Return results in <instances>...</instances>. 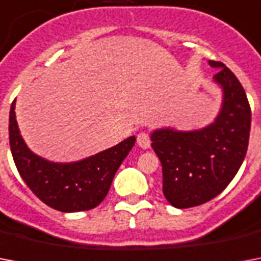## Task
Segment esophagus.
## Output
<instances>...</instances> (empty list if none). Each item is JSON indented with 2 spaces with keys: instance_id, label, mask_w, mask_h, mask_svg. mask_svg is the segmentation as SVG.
<instances>
[{
  "instance_id": "1",
  "label": "esophagus",
  "mask_w": 261,
  "mask_h": 261,
  "mask_svg": "<svg viewBox=\"0 0 261 261\" xmlns=\"http://www.w3.org/2000/svg\"><path fill=\"white\" fill-rule=\"evenodd\" d=\"M137 143H138L142 149H149L151 143L150 135L147 134V133H145V131H143V133H139L138 137H137Z\"/></svg>"
}]
</instances>
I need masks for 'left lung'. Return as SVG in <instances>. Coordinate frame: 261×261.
I'll use <instances>...</instances> for the list:
<instances>
[{"label":"left lung","instance_id":"1","mask_svg":"<svg viewBox=\"0 0 261 261\" xmlns=\"http://www.w3.org/2000/svg\"><path fill=\"white\" fill-rule=\"evenodd\" d=\"M213 77L222 88L218 116L200 130L160 128L151 133V147L163 165V192L176 208H190L219 195L239 172L247 154L251 107L243 85L222 62Z\"/></svg>","mask_w":261,"mask_h":261}]
</instances>
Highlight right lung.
<instances>
[{
	"mask_svg": "<svg viewBox=\"0 0 261 261\" xmlns=\"http://www.w3.org/2000/svg\"><path fill=\"white\" fill-rule=\"evenodd\" d=\"M16 101L9 114V143L18 173L47 206L62 213L94 208L104 200L116 171L130 153L135 137L75 163H53L31 151L18 130Z\"/></svg>",
	"mask_w": 261,
	"mask_h": 261,
	"instance_id": "obj_1",
	"label": "right lung"
}]
</instances>
